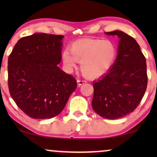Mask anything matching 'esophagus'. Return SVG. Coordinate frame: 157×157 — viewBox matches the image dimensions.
<instances>
[{
    "label": "esophagus",
    "mask_w": 157,
    "mask_h": 157,
    "mask_svg": "<svg viewBox=\"0 0 157 157\" xmlns=\"http://www.w3.org/2000/svg\"><path fill=\"white\" fill-rule=\"evenodd\" d=\"M86 82V81L85 80H80V79H77V83H78V86H80L83 84V83H85Z\"/></svg>",
    "instance_id": "obj_1"
}]
</instances>
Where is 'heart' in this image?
I'll use <instances>...</instances> for the list:
<instances>
[{
    "instance_id": "b5f03b06",
    "label": "heart",
    "mask_w": 157,
    "mask_h": 157,
    "mask_svg": "<svg viewBox=\"0 0 157 157\" xmlns=\"http://www.w3.org/2000/svg\"><path fill=\"white\" fill-rule=\"evenodd\" d=\"M117 53L116 45L110 40L83 38L72 43L69 51L62 53V59L68 70L76 67L78 61L85 76L97 78L110 69Z\"/></svg>"
}]
</instances>
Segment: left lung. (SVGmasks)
Instances as JSON below:
<instances>
[{"mask_svg":"<svg viewBox=\"0 0 157 157\" xmlns=\"http://www.w3.org/2000/svg\"><path fill=\"white\" fill-rule=\"evenodd\" d=\"M120 38L117 57L109 72L93 83L92 108L107 119H117L134 111L147 86V63L140 46L121 31L106 32Z\"/></svg>","mask_w":157,"mask_h":157,"instance_id":"8db88e82","label":"left lung"}]
</instances>
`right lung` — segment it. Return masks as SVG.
<instances>
[{"mask_svg": "<svg viewBox=\"0 0 157 157\" xmlns=\"http://www.w3.org/2000/svg\"><path fill=\"white\" fill-rule=\"evenodd\" d=\"M63 36L34 33L21 38L8 61V83L17 106L33 119H51L63 111L76 89V78L57 65Z\"/></svg>", "mask_w": 157, "mask_h": 157, "instance_id": "obj_1", "label": "right lung"}]
</instances>
